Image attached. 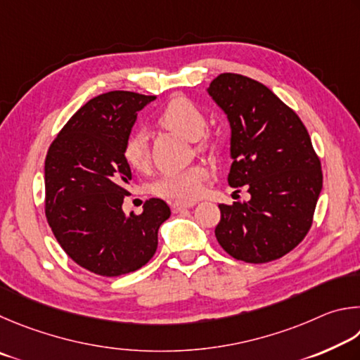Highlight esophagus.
<instances>
[{
	"instance_id": "esophagus-1",
	"label": "esophagus",
	"mask_w": 360,
	"mask_h": 360,
	"mask_svg": "<svg viewBox=\"0 0 360 360\" xmlns=\"http://www.w3.org/2000/svg\"><path fill=\"white\" fill-rule=\"evenodd\" d=\"M191 207H194V202H188V204H185V202H172V204H170V209H172L174 213H179V212L185 210V209H191Z\"/></svg>"
}]
</instances>
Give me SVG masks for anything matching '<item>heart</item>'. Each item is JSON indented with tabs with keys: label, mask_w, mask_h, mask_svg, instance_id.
<instances>
[{
	"label": "heart",
	"mask_w": 360,
	"mask_h": 360,
	"mask_svg": "<svg viewBox=\"0 0 360 360\" xmlns=\"http://www.w3.org/2000/svg\"><path fill=\"white\" fill-rule=\"evenodd\" d=\"M160 123L167 129L186 139H199L204 134L207 120L198 104L185 96L170 99L160 113ZM123 156L132 169L142 170L148 164V142L142 131H132L123 145ZM207 180V170L202 166H191L184 170L164 172L153 185L151 193L172 200L196 199Z\"/></svg>",
	"instance_id": "1"
}]
</instances>
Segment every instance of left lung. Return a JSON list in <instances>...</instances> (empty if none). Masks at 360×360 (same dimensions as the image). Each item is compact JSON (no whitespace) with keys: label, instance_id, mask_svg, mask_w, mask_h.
<instances>
[{"label":"left lung","instance_id":"8db88e82","mask_svg":"<svg viewBox=\"0 0 360 360\" xmlns=\"http://www.w3.org/2000/svg\"><path fill=\"white\" fill-rule=\"evenodd\" d=\"M207 91L231 124L232 188L251 199L219 204L218 243L238 261L280 259L304 240L323 190L321 161L305 124L257 80L224 72Z\"/></svg>","mask_w":360,"mask_h":360}]
</instances>
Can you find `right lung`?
I'll list each match as a JSON object with an SVG mask.
<instances>
[{
    "instance_id": "right-lung-1",
    "label": "right lung",
    "mask_w": 360,
    "mask_h": 360,
    "mask_svg": "<svg viewBox=\"0 0 360 360\" xmlns=\"http://www.w3.org/2000/svg\"><path fill=\"white\" fill-rule=\"evenodd\" d=\"M155 96L109 91L69 118L46 156V217L71 259L90 272L120 276L145 266L158 248L169 205L151 198L141 215L122 209L131 180L123 145L137 112Z\"/></svg>"
}]
</instances>
